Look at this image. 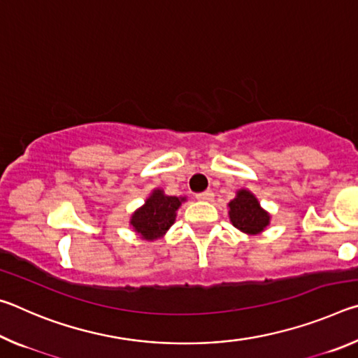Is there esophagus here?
<instances>
[{"instance_id":"esophagus-1","label":"esophagus","mask_w":358,"mask_h":358,"mask_svg":"<svg viewBox=\"0 0 358 358\" xmlns=\"http://www.w3.org/2000/svg\"><path fill=\"white\" fill-rule=\"evenodd\" d=\"M213 197H215V194H213V191H210V189L196 194V199H197V201H205V202H208V201H211V199H213Z\"/></svg>"}]
</instances>
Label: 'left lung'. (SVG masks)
Wrapping results in <instances>:
<instances>
[{"label":"left lung","instance_id":"1","mask_svg":"<svg viewBox=\"0 0 358 358\" xmlns=\"http://www.w3.org/2000/svg\"><path fill=\"white\" fill-rule=\"evenodd\" d=\"M230 221L246 234H259L266 227L270 216L260 208L257 199L250 191H238L237 197L229 203Z\"/></svg>","mask_w":358,"mask_h":358}]
</instances>
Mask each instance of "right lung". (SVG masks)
Segmentation results:
<instances>
[{
    "label": "right lung",
    "mask_w": 358,
    "mask_h": 358,
    "mask_svg": "<svg viewBox=\"0 0 358 358\" xmlns=\"http://www.w3.org/2000/svg\"><path fill=\"white\" fill-rule=\"evenodd\" d=\"M185 199L164 196V192L156 189L142 208L132 215L131 224L137 234L145 240H156L166 234V230L175 221V211Z\"/></svg>",
    "instance_id": "1"
}]
</instances>
